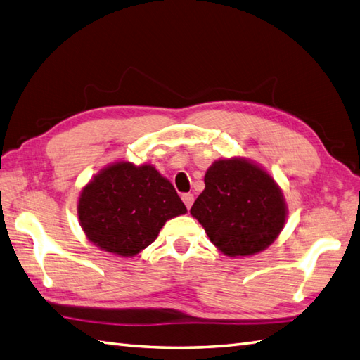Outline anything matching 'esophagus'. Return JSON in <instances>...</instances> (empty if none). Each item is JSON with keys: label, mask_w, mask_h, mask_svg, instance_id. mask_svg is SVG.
<instances>
[{"label": "esophagus", "mask_w": 360, "mask_h": 360, "mask_svg": "<svg viewBox=\"0 0 360 360\" xmlns=\"http://www.w3.org/2000/svg\"><path fill=\"white\" fill-rule=\"evenodd\" d=\"M182 200H184V204H186V207L188 208H191V205H193V200H195V196L191 195V193H184L182 195Z\"/></svg>", "instance_id": "obj_1"}]
</instances>
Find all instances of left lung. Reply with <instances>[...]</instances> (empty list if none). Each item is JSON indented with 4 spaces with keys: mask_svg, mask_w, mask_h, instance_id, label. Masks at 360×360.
Returning <instances> with one entry per match:
<instances>
[{
    "mask_svg": "<svg viewBox=\"0 0 360 360\" xmlns=\"http://www.w3.org/2000/svg\"><path fill=\"white\" fill-rule=\"evenodd\" d=\"M191 216L230 257L252 256L271 245L287 221V204L271 174L245 158L214 161Z\"/></svg>",
    "mask_w": 360,
    "mask_h": 360,
    "instance_id": "1",
    "label": "left lung"
}]
</instances>
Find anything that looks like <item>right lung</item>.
Here are the masks:
<instances>
[{
	"mask_svg": "<svg viewBox=\"0 0 360 360\" xmlns=\"http://www.w3.org/2000/svg\"><path fill=\"white\" fill-rule=\"evenodd\" d=\"M186 213L172 182L152 164L107 165L82 187L78 199V219L87 239L122 257L142 252L167 221Z\"/></svg>",
	"mask_w": 360,
	"mask_h": 360,
	"instance_id": "1",
	"label": "right lung"
}]
</instances>
